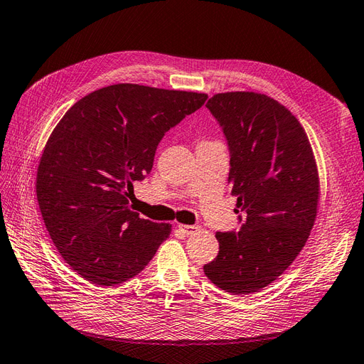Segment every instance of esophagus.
Segmentation results:
<instances>
[{"mask_svg":"<svg viewBox=\"0 0 364 364\" xmlns=\"http://www.w3.org/2000/svg\"><path fill=\"white\" fill-rule=\"evenodd\" d=\"M178 229L181 232H184L186 235H193L197 234V232L201 229L200 226H195V225H178Z\"/></svg>","mask_w":364,"mask_h":364,"instance_id":"1","label":"esophagus"}]
</instances>
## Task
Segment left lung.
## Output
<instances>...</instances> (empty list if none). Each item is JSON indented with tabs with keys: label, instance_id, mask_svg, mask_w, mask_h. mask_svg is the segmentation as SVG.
I'll return each instance as SVG.
<instances>
[{
	"label": "left lung",
	"instance_id": "8db88e82",
	"mask_svg": "<svg viewBox=\"0 0 364 364\" xmlns=\"http://www.w3.org/2000/svg\"><path fill=\"white\" fill-rule=\"evenodd\" d=\"M206 107L226 135L228 183L246 218L238 232H217L218 255L203 269L223 291L254 294L275 282L309 238L320 200L318 169L300 121L274 98L225 92Z\"/></svg>",
	"mask_w": 364,
	"mask_h": 364
}]
</instances>
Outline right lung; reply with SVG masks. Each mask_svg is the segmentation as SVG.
Returning <instances> with one entry per match:
<instances>
[{"label": "right lung", "mask_w": 364, "mask_h": 364, "mask_svg": "<svg viewBox=\"0 0 364 364\" xmlns=\"http://www.w3.org/2000/svg\"><path fill=\"white\" fill-rule=\"evenodd\" d=\"M206 93L121 82L89 93L53 129L36 172L49 235L72 271L114 286L135 277L171 235L169 223L130 210L134 181L152 171L158 143Z\"/></svg>", "instance_id": "obj_1"}]
</instances>
